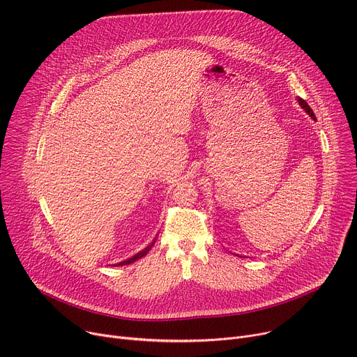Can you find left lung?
Listing matches in <instances>:
<instances>
[{
    "label": "left lung",
    "mask_w": 357,
    "mask_h": 357,
    "mask_svg": "<svg viewBox=\"0 0 357 357\" xmlns=\"http://www.w3.org/2000/svg\"><path fill=\"white\" fill-rule=\"evenodd\" d=\"M298 102H299V105L303 108V111H305V112H306V114H307V115H309V116H310L313 121H316V116H314L313 111L310 109V107H309V105H307V104H306V102H305L302 98H299V96H298Z\"/></svg>",
    "instance_id": "obj_1"
}]
</instances>
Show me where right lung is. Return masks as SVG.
Segmentation results:
<instances>
[{"label": "right lung", "instance_id": "right-lung-1", "mask_svg": "<svg viewBox=\"0 0 357 357\" xmlns=\"http://www.w3.org/2000/svg\"><path fill=\"white\" fill-rule=\"evenodd\" d=\"M156 242V238L146 246V248H144L142 250H139L138 253H135L134 256H131V257H128V259H125V261H121V262H118V264H114V266H123V265H131V264H134L135 261H138V259H141L142 256H145L149 250H151V248L153 246V243Z\"/></svg>", "mask_w": 357, "mask_h": 357}]
</instances>
